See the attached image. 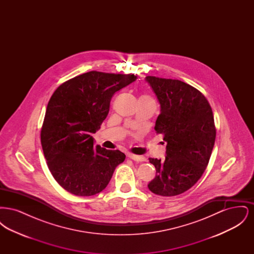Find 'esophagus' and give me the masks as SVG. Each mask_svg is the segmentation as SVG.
I'll return each instance as SVG.
<instances>
[{"label":"esophagus","mask_w":254,"mask_h":254,"mask_svg":"<svg viewBox=\"0 0 254 254\" xmlns=\"http://www.w3.org/2000/svg\"><path fill=\"white\" fill-rule=\"evenodd\" d=\"M127 157L132 159L133 161H136V162H143V161H145V157H143V156L134 155V154H131V153H128V154H127Z\"/></svg>","instance_id":"1"}]
</instances>
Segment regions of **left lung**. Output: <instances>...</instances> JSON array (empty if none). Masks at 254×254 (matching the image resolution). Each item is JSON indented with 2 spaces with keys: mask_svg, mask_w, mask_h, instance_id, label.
Returning a JSON list of instances; mask_svg holds the SVG:
<instances>
[{
  "mask_svg": "<svg viewBox=\"0 0 254 254\" xmlns=\"http://www.w3.org/2000/svg\"><path fill=\"white\" fill-rule=\"evenodd\" d=\"M157 97L156 132L167 142L164 160L149 158L156 176L147 187L153 193L175 196L190 190L203 175L211 155L216 129L205 97L179 80L146 76Z\"/></svg>",
  "mask_w": 254,
  "mask_h": 254,
  "instance_id": "1",
  "label": "left lung"
}]
</instances>
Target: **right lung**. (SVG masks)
I'll return each mask as SVG.
<instances>
[{"label": "right lung", "mask_w": 254, "mask_h": 254, "mask_svg": "<svg viewBox=\"0 0 254 254\" xmlns=\"http://www.w3.org/2000/svg\"><path fill=\"white\" fill-rule=\"evenodd\" d=\"M133 74L90 71L64 82L49 100L41 130L44 155L54 179L66 191L91 196L104 190L126 155L94 145L115 92Z\"/></svg>", "instance_id": "obj_1"}]
</instances>
